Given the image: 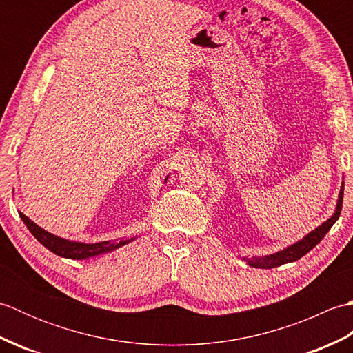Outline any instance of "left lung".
I'll list each match as a JSON object with an SVG mask.
<instances>
[{
	"label": "left lung",
	"instance_id": "8db88e82",
	"mask_svg": "<svg viewBox=\"0 0 353 353\" xmlns=\"http://www.w3.org/2000/svg\"><path fill=\"white\" fill-rule=\"evenodd\" d=\"M343 194H344V183L341 185V190L339 194V201H336V208L334 215L325 221L321 226H319L316 230L310 232L308 235L302 238L301 241H297L294 244L288 245L287 249H283L281 252H276L273 254H267V256H254L252 259H245L249 262L250 267H256V268H274L279 267L282 264H288V262H294L297 259H301L305 256L306 253L312 250L321 239L325 238V235L334 226V223L339 220V216L341 214V206H343Z\"/></svg>",
	"mask_w": 353,
	"mask_h": 353
}]
</instances>
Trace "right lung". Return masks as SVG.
I'll list each match as a JSON object with an SVG mask.
<instances>
[{
	"label": "right lung",
	"mask_w": 353,
	"mask_h": 353,
	"mask_svg": "<svg viewBox=\"0 0 353 353\" xmlns=\"http://www.w3.org/2000/svg\"><path fill=\"white\" fill-rule=\"evenodd\" d=\"M21 220L24 221L27 229L32 232V235L39 241L43 247H47L50 252H52L57 256L68 258V259H86L92 256H99L103 253H109L112 250L118 249L127 243L133 241L132 239H114V241H101L95 244H85V243H77V241H70V239H63L61 236H56L50 234L45 229L37 226L36 223L26 216L22 212H19Z\"/></svg>",
	"instance_id": "right-lung-1"
}]
</instances>
